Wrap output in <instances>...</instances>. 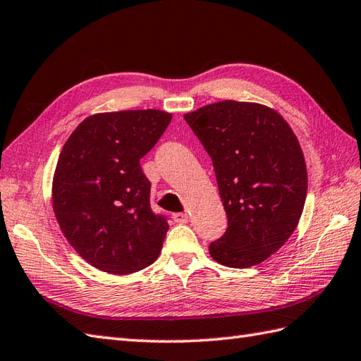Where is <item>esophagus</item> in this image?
Listing matches in <instances>:
<instances>
[{"label": "esophagus", "instance_id": "34e87169", "mask_svg": "<svg viewBox=\"0 0 361 361\" xmlns=\"http://www.w3.org/2000/svg\"><path fill=\"white\" fill-rule=\"evenodd\" d=\"M173 221L178 224H185V222H188V214L187 213H174Z\"/></svg>", "mask_w": 361, "mask_h": 361}]
</instances>
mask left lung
Wrapping results in <instances>:
<instances>
[{
  "label": "left lung",
  "instance_id": "8db88e82",
  "mask_svg": "<svg viewBox=\"0 0 361 361\" xmlns=\"http://www.w3.org/2000/svg\"><path fill=\"white\" fill-rule=\"evenodd\" d=\"M212 157L228 227L208 247L227 267L266 261L295 231L307 195L298 139L276 111L224 100L183 116Z\"/></svg>",
  "mask_w": 361,
  "mask_h": 361
}]
</instances>
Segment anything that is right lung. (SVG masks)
Instances as JSON below:
<instances>
[{
	"instance_id": "1",
	"label": "right lung",
	"mask_w": 361,
	"mask_h": 361,
	"mask_svg": "<svg viewBox=\"0 0 361 361\" xmlns=\"http://www.w3.org/2000/svg\"><path fill=\"white\" fill-rule=\"evenodd\" d=\"M171 114L118 111L85 118L63 147L52 202L63 235L91 266L126 275L162 250L166 216L151 210L140 159L162 137Z\"/></svg>"
}]
</instances>
